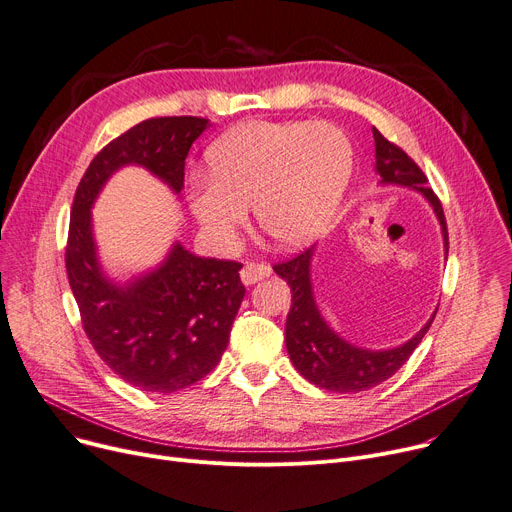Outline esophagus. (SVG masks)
<instances>
[{
	"mask_svg": "<svg viewBox=\"0 0 512 512\" xmlns=\"http://www.w3.org/2000/svg\"><path fill=\"white\" fill-rule=\"evenodd\" d=\"M269 274H271V267L267 263L249 261L241 269V280H243V284L251 286V284H255V282H259L263 278H269Z\"/></svg>",
	"mask_w": 512,
	"mask_h": 512,
	"instance_id": "obj_1",
	"label": "esophagus"
}]
</instances>
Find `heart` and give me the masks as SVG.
Instances as JSON below:
<instances>
[{
    "label": "heart",
    "mask_w": 512,
    "mask_h": 512,
    "mask_svg": "<svg viewBox=\"0 0 512 512\" xmlns=\"http://www.w3.org/2000/svg\"><path fill=\"white\" fill-rule=\"evenodd\" d=\"M352 164V142L333 123L251 121L210 148V179H191L189 203L220 245L234 243L253 203L259 228L294 249L327 228L350 183Z\"/></svg>",
    "instance_id": "b5f03b06"
}]
</instances>
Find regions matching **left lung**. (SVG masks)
Listing matches in <instances>:
<instances>
[{"mask_svg":"<svg viewBox=\"0 0 512 512\" xmlns=\"http://www.w3.org/2000/svg\"><path fill=\"white\" fill-rule=\"evenodd\" d=\"M372 135L377 146V173L381 175V183L416 189L430 201L445 236V251L449 253L445 212L436 193L428 187L422 168L399 146L389 142L377 127H372ZM311 259L313 247L290 261L274 265V271L292 292V306L286 319V348L292 364L306 381L335 393H360L391 379L422 342L436 311L410 342L391 350L356 348L339 337L321 317L311 286Z\"/></svg>","mask_w":512,"mask_h":512,"instance_id":"obj_1","label":"left lung"}]
</instances>
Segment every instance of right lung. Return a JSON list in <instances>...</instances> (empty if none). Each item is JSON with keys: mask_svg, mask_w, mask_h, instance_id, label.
<instances>
[{"mask_svg": "<svg viewBox=\"0 0 512 512\" xmlns=\"http://www.w3.org/2000/svg\"><path fill=\"white\" fill-rule=\"evenodd\" d=\"M210 123L154 117L102 148L76 189L65 269L92 348L115 374L142 391L173 393L220 362L243 302V263L197 257L175 245L164 263L125 286L100 271L90 208L109 177L140 164L179 193L191 144Z\"/></svg>", "mask_w": 512, "mask_h": 512, "instance_id": "add662e5", "label": "right lung"}]
</instances>
